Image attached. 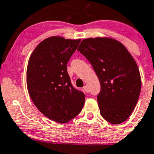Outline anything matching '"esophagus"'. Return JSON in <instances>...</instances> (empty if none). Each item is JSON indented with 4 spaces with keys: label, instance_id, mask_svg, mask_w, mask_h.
I'll list each match as a JSON object with an SVG mask.
<instances>
[{
    "label": "esophagus",
    "instance_id": "34e87169",
    "mask_svg": "<svg viewBox=\"0 0 154 154\" xmlns=\"http://www.w3.org/2000/svg\"><path fill=\"white\" fill-rule=\"evenodd\" d=\"M84 90H85V92H86V93H89V92H90V90H89V88L88 86H87V85H85V87H84Z\"/></svg>",
    "mask_w": 154,
    "mask_h": 154
}]
</instances>
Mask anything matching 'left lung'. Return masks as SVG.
I'll return each mask as SVG.
<instances>
[{
    "mask_svg": "<svg viewBox=\"0 0 154 154\" xmlns=\"http://www.w3.org/2000/svg\"><path fill=\"white\" fill-rule=\"evenodd\" d=\"M93 66L101 90L97 96L101 116L114 125L126 121L135 108L141 91V76L126 47L109 38L84 39L78 47Z\"/></svg>",
    "mask_w": 154,
    "mask_h": 154,
    "instance_id": "left-lung-1",
    "label": "left lung"
}]
</instances>
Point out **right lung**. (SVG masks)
Masks as SVG:
<instances>
[{"mask_svg":"<svg viewBox=\"0 0 154 154\" xmlns=\"http://www.w3.org/2000/svg\"><path fill=\"white\" fill-rule=\"evenodd\" d=\"M80 42L59 36L46 38L36 47L28 62L30 98L39 111L58 123L75 118L85 104V95L74 88L66 69Z\"/></svg>","mask_w":154,"mask_h":154,"instance_id":"right-lung-1","label":"right lung"}]
</instances>
